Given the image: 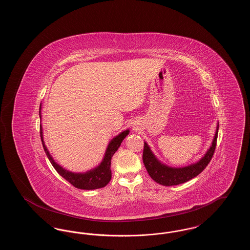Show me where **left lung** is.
<instances>
[{
    "mask_svg": "<svg viewBox=\"0 0 250 250\" xmlns=\"http://www.w3.org/2000/svg\"><path fill=\"white\" fill-rule=\"evenodd\" d=\"M218 125H216V130L214 136V140L210 148L204 154L202 158L196 163L190 164L188 166L174 167H169L162 163L152 152L151 148L147 143L144 142L143 160L144 166L146 167L149 175L155 182L166 187L176 186L183 183H186L192 178L198 176L202 170L209 164L210 160L214 155V149L217 140Z\"/></svg>",
    "mask_w": 250,
    "mask_h": 250,
    "instance_id": "obj_1",
    "label": "left lung"
}]
</instances>
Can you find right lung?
<instances>
[{"mask_svg":"<svg viewBox=\"0 0 250 250\" xmlns=\"http://www.w3.org/2000/svg\"><path fill=\"white\" fill-rule=\"evenodd\" d=\"M41 105L39 107V117L41 119ZM129 134V129L123 131L118 134L116 137H114L107 145V150L105 155L100 162L98 166L95 167L94 168L87 170L85 172H72L64 167L59 165L53 157L49 154L48 148L44 142L43 138V128L42 125H40V137L43 144V148L45 150V153L48 156V160L54 167L56 171L59 173L62 178L68 181L72 186H74L77 188L84 189V190H92V189H97L106 187L108 182L111 179V169H110V164H111V158L112 155L115 154V152L118 150L122 142L125 140V138Z\"/></svg>","mask_w":250,"mask_h":250,"instance_id":"right-lung-1","label":"right lung"}]
</instances>
